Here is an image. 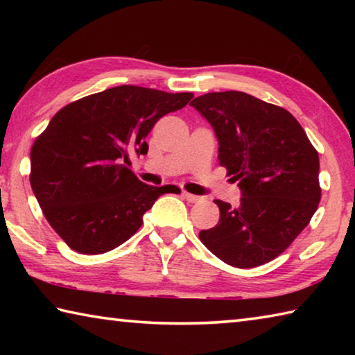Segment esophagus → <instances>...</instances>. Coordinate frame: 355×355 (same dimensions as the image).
<instances>
[{
    "instance_id": "obj_1",
    "label": "esophagus",
    "mask_w": 355,
    "mask_h": 355,
    "mask_svg": "<svg viewBox=\"0 0 355 355\" xmlns=\"http://www.w3.org/2000/svg\"><path fill=\"white\" fill-rule=\"evenodd\" d=\"M183 197L186 200H188L189 203H197V202H202V197L199 196H194V194H189V192H183Z\"/></svg>"
}]
</instances>
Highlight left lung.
<instances>
[{
	"label": "left lung",
	"instance_id": "1",
	"mask_svg": "<svg viewBox=\"0 0 355 355\" xmlns=\"http://www.w3.org/2000/svg\"><path fill=\"white\" fill-rule=\"evenodd\" d=\"M219 142V163L241 189V203L216 200L218 225L199 233L205 248L235 268L274 260L309 225L321 200L320 156L284 107L238 91L191 101Z\"/></svg>",
	"mask_w": 355,
	"mask_h": 355
}]
</instances>
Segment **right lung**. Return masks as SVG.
Wrapping results in <instances>:
<instances>
[{"mask_svg": "<svg viewBox=\"0 0 355 355\" xmlns=\"http://www.w3.org/2000/svg\"><path fill=\"white\" fill-rule=\"evenodd\" d=\"M194 97L117 86L64 106L31 148V188L70 249L105 254L137 232L142 216L177 186L142 183L127 166L147 155L146 137L166 114Z\"/></svg>", "mask_w": 355, "mask_h": 355, "instance_id": "add662e5", "label": "right lung"}]
</instances>
